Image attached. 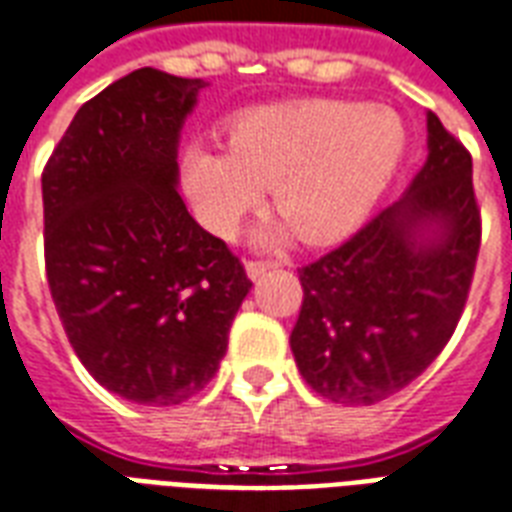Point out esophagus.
<instances>
[{
  "label": "esophagus",
  "mask_w": 512,
  "mask_h": 512,
  "mask_svg": "<svg viewBox=\"0 0 512 512\" xmlns=\"http://www.w3.org/2000/svg\"><path fill=\"white\" fill-rule=\"evenodd\" d=\"M276 268V263H268V260H247V276L249 279H260L265 271Z\"/></svg>",
  "instance_id": "34e87169"
}]
</instances>
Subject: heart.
Wrapping results in <instances>:
<instances>
[{
	"instance_id": "heart-1",
	"label": "heart",
	"mask_w": 512,
	"mask_h": 512,
	"mask_svg": "<svg viewBox=\"0 0 512 512\" xmlns=\"http://www.w3.org/2000/svg\"><path fill=\"white\" fill-rule=\"evenodd\" d=\"M228 146L195 142L182 182L206 228L233 236L273 185L279 239L295 230L306 244L351 233L376 206L405 152L397 112L343 99H306L252 109L230 123Z\"/></svg>"
}]
</instances>
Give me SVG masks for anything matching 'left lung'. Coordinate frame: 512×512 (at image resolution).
Listing matches in <instances>:
<instances>
[{
    "label": "left lung",
    "mask_w": 512,
    "mask_h": 512,
    "mask_svg": "<svg viewBox=\"0 0 512 512\" xmlns=\"http://www.w3.org/2000/svg\"><path fill=\"white\" fill-rule=\"evenodd\" d=\"M408 193L300 268L290 346L317 395L373 405L432 365L454 335L481 249L473 158L435 112Z\"/></svg>",
    "instance_id": "left-lung-1"
}]
</instances>
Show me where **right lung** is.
<instances>
[{"label": "right lung", "instance_id": "1", "mask_svg": "<svg viewBox=\"0 0 512 512\" xmlns=\"http://www.w3.org/2000/svg\"><path fill=\"white\" fill-rule=\"evenodd\" d=\"M204 80L136 69L85 101L42 171L45 268L88 373L139 405L214 378L252 282L177 193L179 131Z\"/></svg>", "mask_w": 512, "mask_h": 512}]
</instances>
